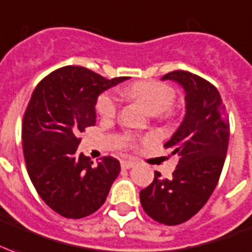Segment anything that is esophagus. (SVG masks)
<instances>
[{
  "label": "esophagus",
  "mask_w": 252,
  "mask_h": 252,
  "mask_svg": "<svg viewBox=\"0 0 252 252\" xmlns=\"http://www.w3.org/2000/svg\"><path fill=\"white\" fill-rule=\"evenodd\" d=\"M134 165H136V161H132V160H123L122 161L123 169H130V168H133Z\"/></svg>",
  "instance_id": "1"
}]
</instances>
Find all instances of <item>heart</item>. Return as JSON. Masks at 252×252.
<instances>
[{"label":"heart","mask_w":252,"mask_h":252,"mask_svg":"<svg viewBox=\"0 0 252 252\" xmlns=\"http://www.w3.org/2000/svg\"><path fill=\"white\" fill-rule=\"evenodd\" d=\"M126 94L140 101L152 115H160L168 111L176 100V91L169 84L162 82H140L130 86ZM119 109L116 94L108 91L101 94L96 101V111L101 118H113Z\"/></svg>","instance_id":"heart-1"}]
</instances>
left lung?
Masks as SVG:
<instances>
[{
    "label": "left lung",
    "mask_w": 252,
    "mask_h": 252,
    "mask_svg": "<svg viewBox=\"0 0 252 252\" xmlns=\"http://www.w3.org/2000/svg\"><path fill=\"white\" fill-rule=\"evenodd\" d=\"M185 90L186 113L165 143L180 160L172 178L155 172L151 185L140 191L144 211L158 223L174 226L195 216L210 198L227 153L230 126L220 95L210 82L188 71H172L162 80Z\"/></svg>",
    "instance_id": "left-lung-1"
}]
</instances>
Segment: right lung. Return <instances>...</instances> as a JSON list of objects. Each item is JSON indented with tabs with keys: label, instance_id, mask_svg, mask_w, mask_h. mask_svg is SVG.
<instances>
[{
	"label": "right lung",
	"instance_id": "1",
	"mask_svg": "<svg viewBox=\"0 0 252 252\" xmlns=\"http://www.w3.org/2000/svg\"><path fill=\"white\" fill-rule=\"evenodd\" d=\"M126 79L66 66L43 78L32 92L22 122L25 162L39 197L59 216L79 220L95 213L120 173L116 158L101 157L94 165L76 149L80 132L95 126L97 96Z\"/></svg>",
	"mask_w": 252,
	"mask_h": 252
}]
</instances>
